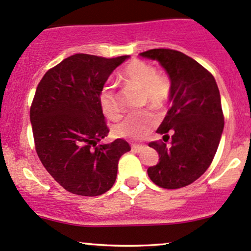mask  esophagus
<instances>
[{
	"label": "esophagus",
	"mask_w": 251,
	"mask_h": 251,
	"mask_svg": "<svg viewBox=\"0 0 251 251\" xmlns=\"http://www.w3.org/2000/svg\"><path fill=\"white\" fill-rule=\"evenodd\" d=\"M144 148H145V145H139V144H133L132 145V150H134L135 152H140Z\"/></svg>",
	"instance_id": "obj_1"
}]
</instances>
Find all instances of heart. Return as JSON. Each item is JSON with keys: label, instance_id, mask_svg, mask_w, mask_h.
Returning a JSON list of instances; mask_svg holds the SVG:
<instances>
[{"label": "heart", "instance_id": "heart-1", "mask_svg": "<svg viewBox=\"0 0 251 251\" xmlns=\"http://www.w3.org/2000/svg\"><path fill=\"white\" fill-rule=\"evenodd\" d=\"M124 82L139 88L138 105L162 109L170 98V83L164 76L157 74L154 67L149 63L134 60L126 66L123 72ZM99 103L102 113L108 119L117 120L122 116V105L117 92L111 86H105L100 92ZM157 124V118L152 112L140 111L128 114L116 126V133L127 139H143Z\"/></svg>", "mask_w": 251, "mask_h": 251}]
</instances>
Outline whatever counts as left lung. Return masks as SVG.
<instances>
[{"instance_id":"left-lung-1","label":"left lung","mask_w":251,"mask_h":251,"mask_svg":"<svg viewBox=\"0 0 251 251\" xmlns=\"http://www.w3.org/2000/svg\"><path fill=\"white\" fill-rule=\"evenodd\" d=\"M140 56L159 62L171 82V107L157 129L164 140L172 134L171 146L149 144L159 162L148 175L160 188H184L208 170L220 145L224 127L220 89L211 73L180 51L160 48Z\"/></svg>"}]
</instances>
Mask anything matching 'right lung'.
<instances>
[{
    "label": "right lung",
    "mask_w": 251,
    "mask_h": 251,
    "mask_svg": "<svg viewBox=\"0 0 251 251\" xmlns=\"http://www.w3.org/2000/svg\"><path fill=\"white\" fill-rule=\"evenodd\" d=\"M129 55L106 59L75 54L42 77L30 107V123L40 160L63 189L100 196L113 186L118 162L128 152L124 139L105 144L108 133L100 92Z\"/></svg>",
    "instance_id": "obj_1"
}]
</instances>
